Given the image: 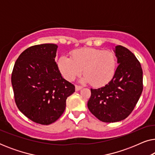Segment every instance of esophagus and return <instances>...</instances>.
<instances>
[{
	"instance_id": "1",
	"label": "esophagus",
	"mask_w": 155,
	"mask_h": 155,
	"mask_svg": "<svg viewBox=\"0 0 155 155\" xmlns=\"http://www.w3.org/2000/svg\"><path fill=\"white\" fill-rule=\"evenodd\" d=\"M81 89H82V87L78 86V85H76L75 86V90L76 91H79L80 90H81Z\"/></svg>"
}]
</instances>
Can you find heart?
I'll return each mask as SVG.
<instances>
[{"label":"heart","mask_w":155,"mask_h":155,"mask_svg":"<svg viewBox=\"0 0 155 155\" xmlns=\"http://www.w3.org/2000/svg\"><path fill=\"white\" fill-rule=\"evenodd\" d=\"M58 66L63 77L73 80L82 73V82H90L94 87L107 84L113 78L116 69V58L111 51L95 48H83L71 53V58L61 56Z\"/></svg>","instance_id":"1"}]
</instances>
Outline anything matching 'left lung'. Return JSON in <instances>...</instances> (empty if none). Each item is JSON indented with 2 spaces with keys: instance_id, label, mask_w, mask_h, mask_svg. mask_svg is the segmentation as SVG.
<instances>
[{
  "instance_id": "1",
  "label": "left lung",
  "mask_w": 155,
  "mask_h": 155,
  "mask_svg": "<svg viewBox=\"0 0 155 155\" xmlns=\"http://www.w3.org/2000/svg\"><path fill=\"white\" fill-rule=\"evenodd\" d=\"M118 65L113 78L105 86L91 89L87 107L99 120L106 123L122 120L131 114L143 92L140 63L128 48L116 46Z\"/></svg>"
}]
</instances>
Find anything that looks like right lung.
<instances>
[{
	"mask_svg": "<svg viewBox=\"0 0 155 155\" xmlns=\"http://www.w3.org/2000/svg\"><path fill=\"white\" fill-rule=\"evenodd\" d=\"M58 46H32L20 55L12 70L11 82L19 110L32 121L49 125L65 111L66 99L75 86L61 76L55 58Z\"/></svg>",
	"mask_w": 155,
	"mask_h": 155,
	"instance_id": "right-lung-1",
	"label": "right lung"
}]
</instances>
